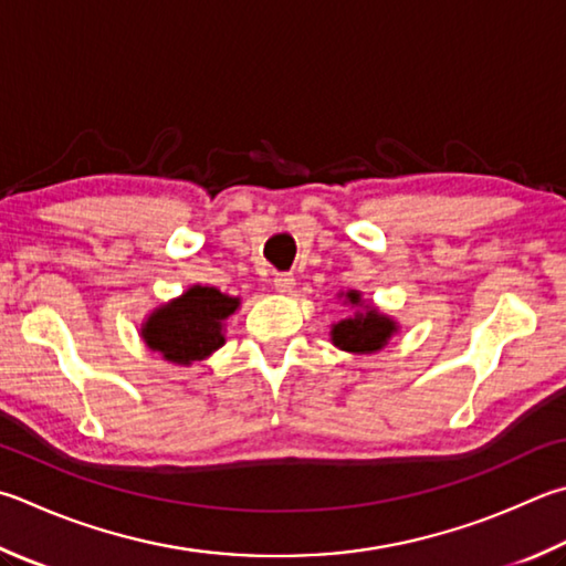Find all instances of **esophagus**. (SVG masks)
Segmentation results:
<instances>
[{"label":"esophagus","instance_id":"1","mask_svg":"<svg viewBox=\"0 0 566 566\" xmlns=\"http://www.w3.org/2000/svg\"><path fill=\"white\" fill-rule=\"evenodd\" d=\"M274 290L282 294H290L294 290V274L292 272H280L274 276Z\"/></svg>","mask_w":566,"mask_h":566}]
</instances>
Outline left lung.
Segmentation results:
<instances>
[{
    "label": "left lung",
    "instance_id": "obj_1",
    "mask_svg": "<svg viewBox=\"0 0 566 566\" xmlns=\"http://www.w3.org/2000/svg\"><path fill=\"white\" fill-rule=\"evenodd\" d=\"M348 302L358 304V294L348 292ZM396 324L390 318L381 316L374 310H366V314H356L354 318H344L332 328V338L338 348L344 352H354V354H371L378 352L388 336L394 334Z\"/></svg>",
    "mask_w": 566,
    "mask_h": 566
}]
</instances>
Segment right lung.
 Masks as SVG:
<instances>
[{
  "label": "right lung",
  "instance_id": "1",
  "mask_svg": "<svg viewBox=\"0 0 566 566\" xmlns=\"http://www.w3.org/2000/svg\"><path fill=\"white\" fill-rule=\"evenodd\" d=\"M238 304L212 286H192L148 318L143 338L172 364L200 361L224 344L222 322L234 314Z\"/></svg>",
  "mask_w": 566,
  "mask_h": 566
}]
</instances>
